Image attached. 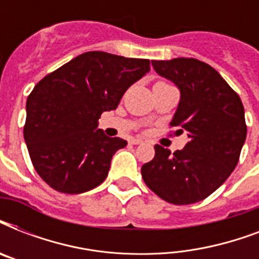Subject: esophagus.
Wrapping results in <instances>:
<instances>
[{
	"label": "esophagus",
	"instance_id": "1",
	"mask_svg": "<svg viewBox=\"0 0 259 259\" xmlns=\"http://www.w3.org/2000/svg\"><path fill=\"white\" fill-rule=\"evenodd\" d=\"M130 142H132L133 145H140V144H142L144 141H142V138H132Z\"/></svg>",
	"mask_w": 259,
	"mask_h": 259
}]
</instances>
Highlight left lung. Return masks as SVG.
I'll return each instance as SVG.
<instances>
[{
	"instance_id": "8db88e82",
	"label": "left lung",
	"mask_w": 259,
	"mask_h": 259,
	"mask_svg": "<svg viewBox=\"0 0 259 259\" xmlns=\"http://www.w3.org/2000/svg\"><path fill=\"white\" fill-rule=\"evenodd\" d=\"M154 71L180 91L170 125L187 132L188 142L170 153L154 146L141 168L145 184L172 204H192L215 192L239 160L247 127L239 95L221 74L197 59L152 60Z\"/></svg>"
}]
</instances>
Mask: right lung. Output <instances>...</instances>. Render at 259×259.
<instances>
[{"label":"right lung","instance_id":"right-lung-1","mask_svg":"<svg viewBox=\"0 0 259 259\" xmlns=\"http://www.w3.org/2000/svg\"><path fill=\"white\" fill-rule=\"evenodd\" d=\"M149 71L148 59L93 51L34 86L26 99L24 140L47 184L59 192L82 193L103 183L114 153L127 142L107 137L98 121Z\"/></svg>","mask_w":259,"mask_h":259}]
</instances>
